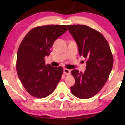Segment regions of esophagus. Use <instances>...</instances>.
Wrapping results in <instances>:
<instances>
[{
	"instance_id": "obj_1",
	"label": "esophagus",
	"mask_w": 125,
	"mask_h": 125,
	"mask_svg": "<svg viewBox=\"0 0 125 125\" xmlns=\"http://www.w3.org/2000/svg\"><path fill=\"white\" fill-rule=\"evenodd\" d=\"M70 72L71 71L67 68H64V70H63V73H64V74L65 75H69L70 74Z\"/></svg>"
}]
</instances>
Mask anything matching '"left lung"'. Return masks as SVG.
<instances>
[{
  "mask_svg": "<svg viewBox=\"0 0 125 125\" xmlns=\"http://www.w3.org/2000/svg\"><path fill=\"white\" fill-rule=\"evenodd\" d=\"M77 43L80 56L86 60L84 73L71 71L75 84L71 87L73 95L81 99L92 98L107 82L113 66V56L108 42L96 30L84 25H67Z\"/></svg>",
  "mask_w": 125,
  "mask_h": 125,
  "instance_id": "8db88e82",
  "label": "left lung"
}]
</instances>
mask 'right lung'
<instances>
[{
  "mask_svg": "<svg viewBox=\"0 0 125 125\" xmlns=\"http://www.w3.org/2000/svg\"><path fill=\"white\" fill-rule=\"evenodd\" d=\"M68 30L66 25H48L31 30L19 47L16 59L18 77L31 95L44 98L53 92L63 72L62 67L45 64L54 42Z\"/></svg>",
  "mask_w": 125,
  "mask_h": 125,
  "instance_id": "1",
  "label": "right lung"
}]
</instances>
